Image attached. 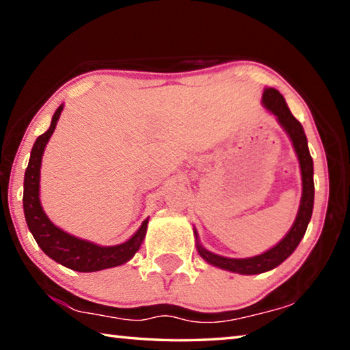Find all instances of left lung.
Wrapping results in <instances>:
<instances>
[{
	"label": "left lung",
	"instance_id": "1",
	"mask_svg": "<svg viewBox=\"0 0 350 350\" xmlns=\"http://www.w3.org/2000/svg\"><path fill=\"white\" fill-rule=\"evenodd\" d=\"M262 105L270 112L276 116L280 125L284 128V131L292 140L296 156L299 161L301 168V179H303V194H301L299 210L296 215L295 222L288 233L278 242L275 247L270 250L264 252L262 254L253 258L245 259H234V258H225L219 256L206 250L199 244V238L196 230H194V236H196V247L200 256H202L206 262L215 265V267L233 271V273L241 275H258L264 273L275 269L284 262L290 254L295 252V248L299 245L301 239L304 238V233L307 230V225L310 222L312 210H313V198H315V185H313V161L309 152V146H307V137L304 134L303 125L296 120L292 112H290L286 100L280 94V91L275 88H265L262 94Z\"/></svg>",
	"mask_w": 350,
	"mask_h": 350
}]
</instances>
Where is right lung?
I'll use <instances>...</instances> for the list:
<instances>
[{
	"label": "right lung",
	"mask_w": 350,
	"mask_h": 350,
	"mask_svg": "<svg viewBox=\"0 0 350 350\" xmlns=\"http://www.w3.org/2000/svg\"><path fill=\"white\" fill-rule=\"evenodd\" d=\"M63 111L60 105L52 117L51 126L44 134L35 140L31 151V159L25 173V193H23V208L27 227L33 234L35 241L47 256L55 262L75 271H98L103 269L117 267L128 262L135 252L139 250L145 239L148 217L142 222L140 228L126 242L112 247H102L94 242L75 238V236L63 232L57 225L51 222L40 202V168L44 148L49 142L52 133L55 131L57 122Z\"/></svg>",
	"instance_id": "add662e5"
}]
</instances>
